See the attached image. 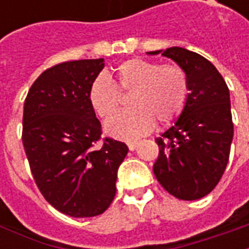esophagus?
<instances>
[{"label": "esophagus", "mask_w": 249, "mask_h": 249, "mask_svg": "<svg viewBox=\"0 0 249 249\" xmlns=\"http://www.w3.org/2000/svg\"><path fill=\"white\" fill-rule=\"evenodd\" d=\"M126 145L129 148V151H135L136 146H137V141H128L126 142Z\"/></svg>", "instance_id": "34e87169"}]
</instances>
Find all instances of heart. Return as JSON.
<instances>
[{"instance_id":"heart-1","label":"heart","mask_w":249,"mask_h":249,"mask_svg":"<svg viewBox=\"0 0 249 249\" xmlns=\"http://www.w3.org/2000/svg\"><path fill=\"white\" fill-rule=\"evenodd\" d=\"M120 93H130L132 108L109 120L107 130L117 139L133 140L151 132L155 121L168 125L181 116L189 97V81L178 65L130 58L114 69V82L98 74L90 82L88 100L101 119H109L119 110Z\"/></svg>"}]
</instances>
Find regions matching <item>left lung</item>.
I'll return each instance as SVG.
<instances>
[{"label":"left lung","mask_w":249,"mask_h":249,"mask_svg":"<svg viewBox=\"0 0 249 249\" xmlns=\"http://www.w3.org/2000/svg\"><path fill=\"white\" fill-rule=\"evenodd\" d=\"M162 56L187 73L189 97L175 125L155 140L159 157L153 172L172 196L197 200L213 191L228 164L233 139L230 89L213 64L195 52L173 46Z\"/></svg>","instance_id":"obj_1"}]
</instances>
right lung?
<instances>
[{
    "mask_svg": "<svg viewBox=\"0 0 249 249\" xmlns=\"http://www.w3.org/2000/svg\"><path fill=\"white\" fill-rule=\"evenodd\" d=\"M104 60L57 64L28 92L22 144L37 187L52 207L71 217L105 212L116 195L117 169L128 146L103 129L88 100Z\"/></svg>",
    "mask_w": 249,
    "mask_h": 249,
    "instance_id": "1",
    "label": "right lung"
}]
</instances>
